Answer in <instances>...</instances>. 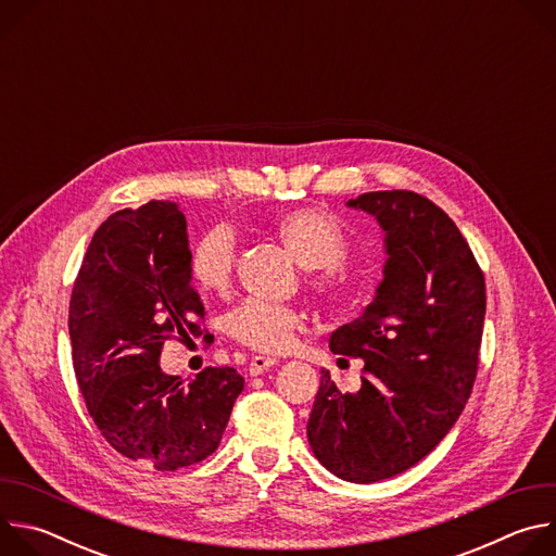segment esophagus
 <instances>
[{
    "instance_id": "1",
    "label": "esophagus",
    "mask_w": 556,
    "mask_h": 556,
    "mask_svg": "<svg viewBox=\"0 0 556 556\" xmlns=\"http://www.w3.org/2000/svg\"><path fill=\"white\" fill-rule=\"evenodd\" d=\"M275 365H277V361L270 358V356H255V358L251 361V365H249V374H251V376H260V374L268 371V369L275 367Z\"/></svg>"
}]
</instances>
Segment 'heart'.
<instances>
[{"instance_id":"obj_1","label":"heart","mask_w":556,"mask_h":556,"mask_svg":"<svg viewBox=\"0 0 556 556\" xmlns=\"http://www.w3.org/2000/svg\"><path fill=\"white\" fill-rule=\"evenodd\" d=\"M275 232L292 257L309 270V283L326 294H337L348 283V237L341 224L319 208H294L275 219ZM237 260L235 232L217 224L191 249L189 273L195 286L211 294L228 292ZM303 314L292 305L247 301L228 314L226 332L251 350L264 354L286 352L303 330Z\"/></svg>"}]
</instances>
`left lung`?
Listing matches in <instances>:
<instances>
[{
	"instance_id": "1",
	"label": "left lung",
	"mask_w": 556,
	"mask_h": 556,
	"mask_svg": "<svg viewBox=\"0 0 556 556\" xmlns=\"http://www.w3.org/2000/svg\"><path fill=\"white\" fill-rule=\"evenodd\" d=\"M348 206L384 230V277L330 337L334 354L363 358L361 389L341 393L321 369L307 440L337 478L371 484L418 464L459 418L478 376L486 283L455 222L425 195L371 191Z\"/></svg>"
}]
</instances>
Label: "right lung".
Wrapping results in <instances>:
<instances>
[{
	"mask_svg": "<svg viewBox=\"0 0 556 556\" xmlns=\"http://www.w3.org/2000/svg\"><path fill=\"white\" fill-rule=\"evenodd\" d=\"M189 257L176 202L116 211L94 232L70 299L72 363L88 412L121 455L155 470L208 457L244 389L232 367H206L189 382L161 369L167 339L202 334Z\"/></svg>",
	"mask_w": 556,
	"mask_h": 556,
	"instance_id": "1",
	"label": "right lung"
}]
</instances>
